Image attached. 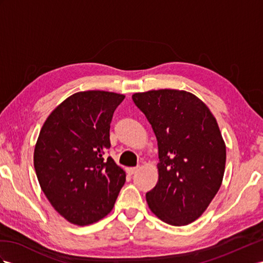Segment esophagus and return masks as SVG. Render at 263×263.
Masks as SVG:
<instances>
[{
    "label": "esophagus",
    "instance_id": "esophagus-1",
    "mask_svg": "<svg viewBox=\"0 0 263 263\" xmlns=\"http://www.w3.org/2000/svg\"><path fill=\"white\" fill-rule=\"evenodd\" d=\"M139 171V167H127L126 169V172L130 174V176H132V174L137 173Z\"/></svg>",
    "mask_w": 263,
    "mask_h": 263
}]
</instances>
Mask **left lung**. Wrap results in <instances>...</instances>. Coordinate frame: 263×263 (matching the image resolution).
Here are the masks:
<instances>
[{
    "instance_id": "left-lung-1",
    "label": "left lung",
    "mask_w": 263,
    "mask_h": 263,
    "mask_svg": "<svg viewBox=\"0 0 263 263\" xmlns=\"http://www.w3.org/2000/svg\"><path fill=\"white\" fill-rule=\"evenodd\" d=\"M132 100L156 134L159 180L146 193L150 210L171 226L200 218L218 193L226 167V144L209 107L180 90L134 93Z\"/></svg>"
}]
</instances>
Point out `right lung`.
Segmentation results:
<instances>
[{"mask_svg":"<svg viewBox=\"0 0 263 263\" xmlns=\"http://www.w3.org/2000/svg\"><path fill=\"white\" fill-rule=\"evenodd\" d=\"M123 94H72L45 120L34 149L40 186L52 206L77 226L92 224L113 209L125 172L103 154L110 123Z\"/></svg>","mask_w":263,"mask_h":263,"instance_id":"right-lung-1","label":"right lung"}]
</instances>
